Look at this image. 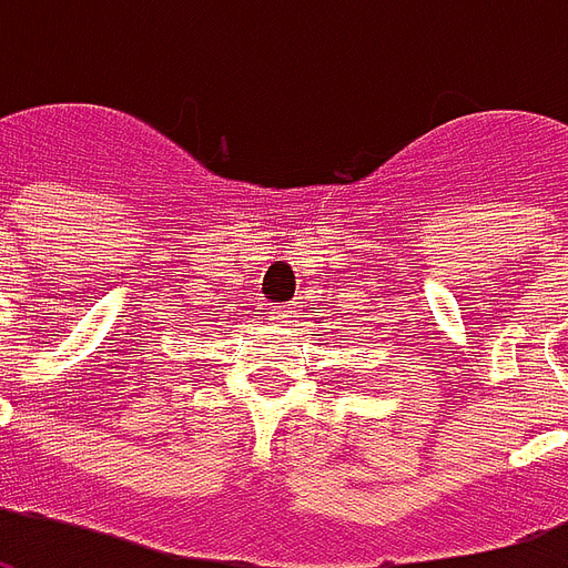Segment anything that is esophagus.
<instances>
[{
	"instance_id": "obj_1",
	"label": "esophagus",
	"mask_w": 568,
	"mask_h": 568,
	"mask_svg": "<svg viewBox=\"0 0 568 568\" xmlns=\"http://www.w3.org/2000/svg\"><path fill=\"white\" fill-rule=\"evenodd\" d=\"M292 318H297L295 304L276 306V310H273V313H271V322H280V325H285V322H292Z\"/></svg>"
}]
</instances>
